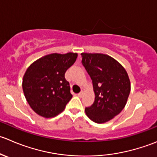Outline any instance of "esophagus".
Listing matches in <instances>:
<instances>
[{
    "instance_id": "34e87169",
    "label": "esophagus",
    "mask_w": 157,
    "mask_h": 157,
    "mask_svg": "<svg viewBox=\"0 0 157 157\" xmlns=\"http://www.w3.org/2000/svg\"><path fill=\"white\" fill-rule=\"evenodd\" d=\"M78 96L79 98H82V96H83V91H81L80 93H78Z\"/></svg>"
}]
</instances>
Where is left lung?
Returning <instances> with one entry per match:
<instances>
[{
	"label": "left lung",
	"instance_id": "8db88e82",
	"mask_svg": "<svg viewBox=\"0 0 157 157\" xmlns=\"http://www.w3.org/2000/svg\"><path fill=\"white\" fill-rule=\"evenodd\" d=\"M82 63L91 77L94 101L85 108L92 121L103 124L114 118L126 105L131 92L129 76L121 64L110 56L82 52Z\"/></svg>",
	"mask_w": 157,
	"mask_h": 157
}]
</instances>
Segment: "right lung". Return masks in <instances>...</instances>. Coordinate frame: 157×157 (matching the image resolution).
<instances>
[{"mask_svg": "<svg viewBox=\"0 0 157 157\" xmlns=\"http://www.w3.org/2000/svg\"><path fill=\"white\" fill-rule=\"evenodd\" d=\"M78 53H51L38 59L26 69L23 78V91L34 112L46 118L58 115L72 95L66 70L74 64Z\"/></svg>", "mask_w": 157, "mask_h": 157, "instance_id": "add662e5", "label": "right lung"}]
</instances>
